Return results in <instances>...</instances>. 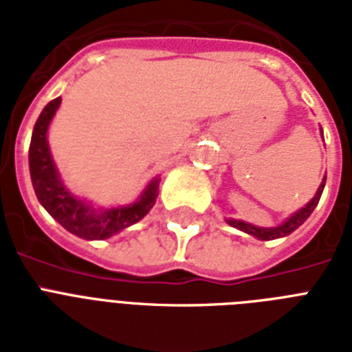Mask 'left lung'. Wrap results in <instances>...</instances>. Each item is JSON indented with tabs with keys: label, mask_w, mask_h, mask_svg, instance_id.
<instances>
[{
	"label": "left lung",
	"mask_w": 352,
	"mask_h": 352,
	"mask_svg": "<svg viewBox=\"0 0 352 352\" xmlns=\"http://www.w3.org/2000/svg\"><path fill=\"white\" fill-rule=\"evenodd\" d=\"M325 181H327V177H323V181L322 184H320V188H318L316 195H314V197H312L311 201L303 206V208L298 210L296 214L290 215L289 219L285 221V223H281L279 226H274V228H263V226H254L250 225V223H245V221H237V219H226V221H228V225L230 226H234V228L245 232V234L248 235H254V237L259 241H272V239H279V237H285V235L292 234L296 228H300V226L303 225L309 217H311V214L314 212L318 203H320L323 188H325Z\"/></svg>",
	"instance_id": "obj_1"
}]
</instances>
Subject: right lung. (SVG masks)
Here are the masks:
<instances>
[{"instance_id":"right-lung-1","label":"right lung","mask_w":352,"mask_h":352,"mask_svg":"<svg viewBox=\"0 0 352 352\" xmlns=\"http://www.w3.org/2000/svg\"><path fill=\"white\" fill-rule=\"evenodd\" d=\"M60 102L62 98L58 96L43 107L30 138L29 170L36 197L41 206L71 234L87 241L107 239L127 226L138 223L153 208L159 195V179L149 182L138 201L117 208L96 210L89 203L73 195L63 186L47 142V129L60 107Z\"/></svg>"}]
</instances>
